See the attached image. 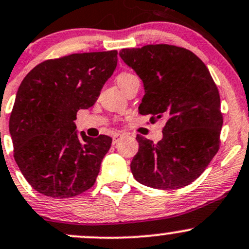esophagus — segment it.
Returning a JSON list of instances; mask_svg holds the SVG:
<instances>
[{"label":"esophagus","mask_w":249,"mask_h":249,"mask_svg":"<svg viewBox=\"0 0 249 249\" xmlns=\"http://www.w3.org/2000/svg\"><path fill=\"white\" fill-rule=\"evenodd\" d=\"M120 137H122V133H114V135L112 136V143L116 144L117 142L119 141Z\"/></svg>","instance_id":"obj_1"}]
</instances>
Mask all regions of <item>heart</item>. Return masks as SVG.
<instances>
[{"label":"heart","mask_w":249,"mask_h":249,"mask_svg":"<svg viewBox=\"0 0 249 249\" xmlns=\"http://www.w3.org/2000/svg\"><path fill=\"white\" fill-rule=\"evenodd\" d=\"M136 79H137V76L131 74V73H129V72H122L120 74L117 75L116 81H117V84H118V86L120 87V89H124L125 87H126L127 85L131 83V81L136 80Z\"/></svg>","instance_id":"obj_1"}]
</instances>
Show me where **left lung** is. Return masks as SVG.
<instances>
[{"label":"left lung","instance_id":"1","mask_svg":"<svg viewBox=\"0 0 249 249\" xmlns=\"http://www.w3.org/2000/svg\"><path fill=\"white\" fill-rule=\"evenodd\" d=\"M144 84L139 113L164 118L158 143L137 135L131 171L155 189H178L198 178L220 147L223 124L218 89L208 68L188 49L146 45L119 52Z\"/></svg>","mask_w":249,"mask_h":249}]
</instances>
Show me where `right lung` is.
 <instances>
[{"mask_svg": "<svg viewBox=\"0 0 249 249\" xmlns=\"http://www.w3.org/2000/svg\"><path fill=\"white\" fill-rule=\"evenodd\" d=\"M117 51L79 53L41 62L16 93L9 118L14 158L27 182L49 197L93 187L112 138L76 133V112L94 105L117 66Z\"/></svg>", "mask_w": 249, "mask_h": 249, "instance_id": "add662e5", "label": "right lung"}]
</instances>
